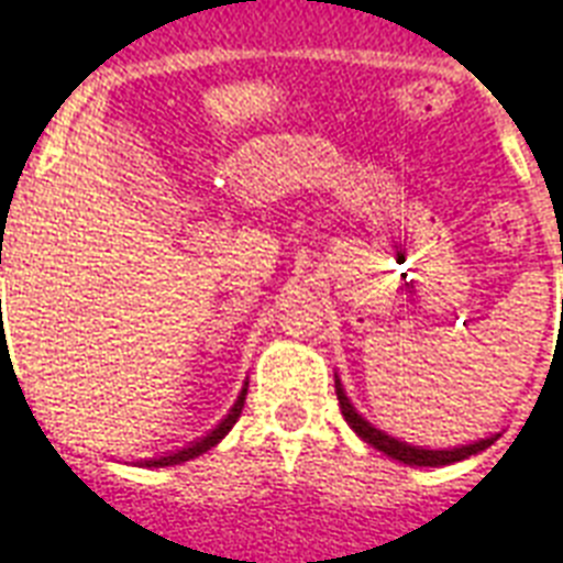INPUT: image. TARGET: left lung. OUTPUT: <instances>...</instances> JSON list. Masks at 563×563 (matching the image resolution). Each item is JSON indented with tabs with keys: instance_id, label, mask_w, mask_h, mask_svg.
Wrapping results in <instances>:
<instances>
[{
	"instance_id": "1",
	"label": "left lung",
	"mask_w": 563,
	"mask_h": 563,
	"mask_svg": "<svg viewBox=\"0 0 563 563\" xmlns=\"http://www.w3.org/2000/svg\"><path fill=\"white\" fill-rule=\"evenodd\" d=\"M335 396H338V405H341V413H344L346 424H350V428L358 433L361 440L369 442V445L378 448V451H385L387 456H393V460H399V463H405V465H451V463H460V460H465V456L486 451V448L497 440V437H492V440H479V442H474V445L451 448V451H428V448L408 445V442L396 440V437H387V433H382L378 428H373L367 419H361L358 410H355L353 405H350V399H346V393H344V387H341V382H335Z\"/></svg>"
}]
</instances>
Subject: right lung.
I'll return each instance as SVG.
<instances>
[{"label":"right lung","mask_w":563,"mask_h":563,"mask_svg":"<svg viewBox=\"0 0 563 563\" xmlns=\"http://www.w3.org/2000/svg\"><path fill=\"white\" fill-rule=\"evenodd\" d=\"M245 393H249V385L242 387L240 399L234 401V408H231V413H228L225 419H222V422H219L217 428H213V431L208 433V437H202V440H196L194 445L181 448V451H176V454H170V456H158V460H144V463H141V465H147V468H164V465L187 463V460H194V456H199V454H205V451H210V448L217 445V442L222 440V437H225V433L231 431V428H234V424H236V419H240V413H242V405H245Z\"/></svg>","instance_id":"right-lung-1"}]
</instances>
